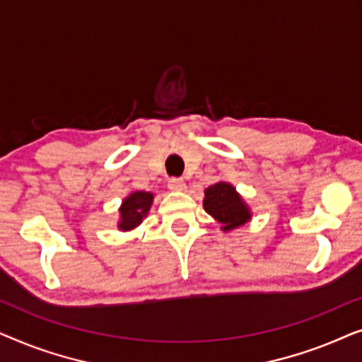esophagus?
<instances>
[{"mask_svg": "<svg viewBox=\"0 0 362 362\" xmlns=\"http://www.w3.org/2000/svg\"><path fill=\"white\" fill-rule=\"evenodd\" d=\"M168 187H170L171 191H185L186 182L185 180H181V177H171V180L168 181Z\"/></svg>", "mask_w": 362, "mask_h": 362, "instance_id": "1", "label": "esophagus"}]
</instances>
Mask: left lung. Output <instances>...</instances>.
I'll list each match as a JSON object with an SVG mask.
<instances>
[{
  "label": "left lung",
  "mask_w": 362,
  "mask_h": 362,
  "mask_svg": "<svg viewBox=\"0 0 362 362\" xmlns=\"http://www.w3.org/2000/svg\"><path fill=\"white\" fill-rule=\"evenodd\" d=\"M204 211L221 224V230L229 232L245 226L252 219V211L230 182L219 181L204 189Z\"/></svg>",
  "instance_id": "left-lung-1"
}]
</instances>
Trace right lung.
Listing matches in <instances>:
<instances>
[{"mask_svg": "<svg viewBox=\"0 0 362 362\" xmlns=\"http://www.w3.org/2000/svg\"><path fill=\"white\" fill-rule=\"evenodd\" d=\"M155 194L148 191H133L122 201V206L118 207L120 219L117 222L118 230H133L143 222L151 209Z\"/></svg>", "mask_w": 362, "mask_h": 362, "instance_id": "obj_1", "label": "right lung"}]
</instances>
